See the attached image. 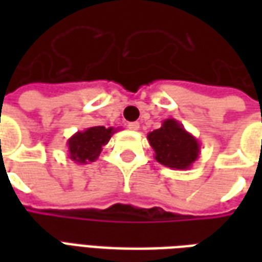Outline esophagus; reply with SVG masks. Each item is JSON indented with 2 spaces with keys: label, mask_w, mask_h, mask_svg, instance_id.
I'll use <instances>...</instances> for the list:
<instances>
[{
  "label": "esophagus",
  "mask_w": 262,
  "mask_h": 262,
  "mask_svg": "<svg viewBox=\"0 0 262 262\" xmlns=\"http://www.w3.org/2000/svg\"><path fill=\"white\" fill-rule=\"evenodd\" d=\"M127 127L133 132H137L140 129V123L139 122H130V123H127Z\"/></svg>",
  "instance_id": "obj_1"
}]
</instances>
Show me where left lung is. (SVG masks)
<instances>
[{"instance_id":"1","label":"left lung","mask_w":262,"mask_h":262,"mask_svg":"<svg viewBox=\"0 0 262 262\" xmlns=\"http://www.w3.org/2000/svg\"><path fill=\"white\" fill-rule=\"evenodd\" d=\"M147 139L154 150V159L172 170L191 168L201 154L196 137L172 118L165 119L160 129L150 132Z\"/></svg>"}]
</instances>
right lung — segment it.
<instances>
[{"label": "right lung", "instance_id": "obj_1", "mask_svg": "<svg viewBox=\"0 0 262 262\" xmlns=\"http://www.w3.org/2000/svg\"><path fill=\"white\" fill-rule=\"evenodd\" d=\"M119 129L105 127V126H92L85 130L74 133L67 140L69 159L77 164H90L99 157L101 150L108 144L109 139Z\"/></svg>", "mask_w": 262, "mask_h": 262}]
</instances>
